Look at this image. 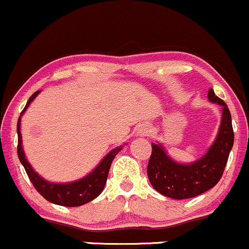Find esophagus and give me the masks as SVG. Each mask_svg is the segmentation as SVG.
Returning a JSON list of instances; mask_svg holds the SVG:
<instances>
[{
	"instance_id": "1",
	"label": "esophagus",
	"mask_w": 249,
	"mask_h": 249,
	"mask_svg": "<svg viewBox=\"0 0 249 249\" xmlns=\"http://www.w3.org/2000/svg\"><path fill=\"white\" fill-rule=\"evenodd\" d=\"M149 127H147L146 126V125H145V126H142L141 127V130H139V133H141V135H146V133L147 132H149Z\"/></svg>"
}]
</instances>
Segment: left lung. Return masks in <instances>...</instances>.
Returning a JSON list of instances; mask_svg holds the SVG:
<instances>
[{
    "label": "left lung",
    "mask_w": 249,
    "mask_h": 249,
    "mask_svg": "<svg viewBox=\"0 0 249 249\" xmlns=\"http://www.w3.org/2000/svg\"><path fill=\"white\" fill-rule=\"evenodd\" d=\"M208 99L222 107V118L216 139L200 160L182 164L169 157L163 145L152 143L147 177L152 187L162 195L175 200L195 197L215 187L222 177L234 143L231 116L228 106L215 95L213 89H209Z\"/></svg>",
    "instance_id": "1"
}]
</instances>
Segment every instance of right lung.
<instances>
[{
    "label": "right lung",
    "instance_id": "add662e5",
    "mask_svg": "<svg viewBox=\"0 0 249 249\" xmlns=\"http://www.w3.org/2000/svg\"><path fill=\"white\" fill-rule=\"evenodd\" d=\"M41 91H36L35 93L32 94L29 100L27 102L26 106L21 112V116L27 110L34 98L40 93ZM21 116L18 120V156L20 162L22 163L24 170L28 175L29 179L34 185V188L39 191L41 196L46 198V200L52 202L54 204L64 207H79L87 202L94 200L95 197L100 195L104 187H105L106 179H107L108 170L111 168L112 160H114L116 155L118 154L120 150L123 149L122 146L114 147L111 150L105 157L103 158L99 165L94 169L92 173H89L87 176L83 178L78 179V181L71 182V183H53L48 182L43 179L39 174L35 173L34 169L32 168L31 164L27 160L26 155H24L22 149V137H21L20 132V124H21Z\"/></svg>",
    "mask_w": 249,
    "mask_h": 249
}]
</instances>
